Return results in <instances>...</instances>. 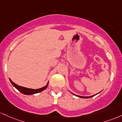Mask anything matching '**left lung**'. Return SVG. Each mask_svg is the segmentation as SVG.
Returning <instances> with one entry per match:
<instances>
[{"label":"left lung","instance_id":"obj_1","mask_svg":"<svg viewBox=\"0 0 122 122\" xmlns=\"http://www.w3.org/2000/svg\"><path fill=\"white\" fill-rule=\"evenodd\" d=\"M100 92H99V93H100ZM72 93V94H74V96H76V97H81V98H91V97H93L94 96L97 95V94H98V93H97V94H94V95L91 96H81L76 95V94H75L72 93Z\"/></svg>","mask_w":122,"mask_h":122}]
</instances>
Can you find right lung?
Segmentation results:
<instances>
[{
    "instance_id": "obj_1",
    "label": "right lung",
    "mask_w": 122,
    "mask_h": 122,
    "mask_svg": "<svg viewBox=\"0 0 122 122\" xmlns=\"http://www.w3.org/2000/svg\"><path fill=\"white\" fill-rule=\"evenodd\" d=\"M9 79H10V82L11 83V84L13 85L14 87H15L18 91H20V93H22V94H26V95H31V94L38 93H40L41 92L44 91L46 87H48V83H49V82H48L46 85L45 86H44L43 87H41V88L37 89H33L27 88V87H25L20 86L16 84L15 83H14V82L12 81L11 79L10 78H9Z\"/></svg>"
}]
</instances>
